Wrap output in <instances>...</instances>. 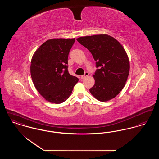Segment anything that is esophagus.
Masks as SVG:
<instances>
[{
    "mask_svg": "<svg viewBox=\"0 0 159 159\" xmlns=\"http://www.w3.org/2000/svg\"><path fill=\"white\" fill-rule=\"evenodd\" d=\"M89 75V73H88V72H86L85 73H84V75H82V76H80V79H84V77H86V76H88Z\"/></svg>",
    "mask_w": 159,
    "mask_h": 159,
    "instance_id": "esophagus-1",
    "label": "esophagus"
}]
</instances>
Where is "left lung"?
<instances>
[{
    "mask_svg": "<svg viewBox=\"0 0 159 159\" xmlns=\"http://www.w3.org/2000/svg\"><path fill=\"white\" fill-rule=\"evenodd\" d=\"M77 40L91 52L99 68L93 75L95 84L89 89L91 94L102 102L114 98L128 77L130 64L124 48L108 34L80 37Z\"/></svg>",
    "mask_w": 159,
    "mask_h": 159,
    "instance_id": "1",
    "label": "left lung"
}]
</instances>
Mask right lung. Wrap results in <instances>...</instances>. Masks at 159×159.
I'll use <instances>...</instances> for the list:
<instances>
[{
    "mask_svg": "<svg viewBox=\"0 0 159 159\" xmlns=\"http://www.w3.org/2000/svg\"><path fill=\"white\" fill-rule=\"evenodd\" d=\"M73 39H51L32 57L30 73L34 85L46 101L60 104L71 95L79 79L68 71V56Z\"/></svg>",
    "mask_w": 159,
    "mask_h": 159,
    "instance_id": "right-lung-1",
    "label": "right lung"
}]
</instances>
